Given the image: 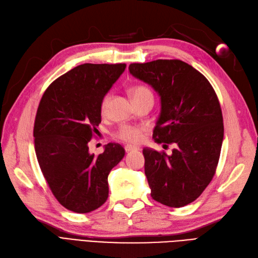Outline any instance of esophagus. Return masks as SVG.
Here are the masks:
<instances>
[{"label": "esophagus", "mask_w": 258, "mask_h": 258, "mask_svg": "<svg viewBox=\"0 0 258 258\" xmlns=\"http://www.w3.org/2000/svg\"><path fill=\"white\" fill-rule=\"evenodd\" d=\"M125 151L126 152H132V151H137V150H139V148H137V147H135V146H132V145H127V146H125Z\"/></svg>", "instance_id": "34e87169"}]
</instances>
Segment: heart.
I'll return each mask as SVG.
<instances>
[{
	"instance_id": "obj_1",
	"label": "heart",
	"mask_w": 258,
	"mask_h": 258,
	"mask_svg": "<svg viewBox=\"0 0 258 258\" xmlns=\"http://www.w3.org/2000/svg\"><path fill=\"white\" fill-rule=\"evenodd\" d=\"M131 94L133 98H134V102H137V101H140V99L148 98V97H153L151 91L145 86H136L134 88H132ZM107 102H108V96H106L102 102L101 107L103 111L106 109ZM115 137L122 141H126V143L137 144L141 140V138H143V130L138 126L123 124V125H121L118 128V131L115 132Z\"/></svg>"
}]
</instances>
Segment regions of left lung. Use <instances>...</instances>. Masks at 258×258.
Returning <instances> with one entry per match:
<instances>
[{
    "instance_id": "obj_1",
    "label": "left lung",
    "mask_w": 258,
    "mask_h": 258,
    "mask_svg": "<svg viewBox=\"0 0 258 258\" xmlns=\"http://www.w3.org/2000/svg\"><path fill=\"white\" fill-rule=\"evenodd\" d=\"M128 71L160 96L154 141L176 146L170 155L143 150L151 196L168 207L186 206L210 183L219 163L224 125L218 96L204 75L183 61L133 63Z\"/></svg>"
}]
</instances>
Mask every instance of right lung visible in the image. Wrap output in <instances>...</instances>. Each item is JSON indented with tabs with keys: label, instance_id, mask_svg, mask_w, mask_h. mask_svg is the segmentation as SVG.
Returning <instances> with one entry per match:
<instances>
[{
	"label": "right lung",
	"instance_id": "add662e5",
	"mask_svg": "<svg viewBox=\"0 0 258 258\" xmlns=\"http://www.w3.org/2000/svg\"><path fill=\"white\" fill-rule=\"evenodd\" d=\"M125 64L85 63L48 87L37 109L34 138L39 167L54 197L73 212L88 213L108 198V174L125 155L109 143L95 156L89 146L102 121V102Z\"/></svg>",
	"mask_w": 258,
	"mask_h": 258
}]
</instances>
